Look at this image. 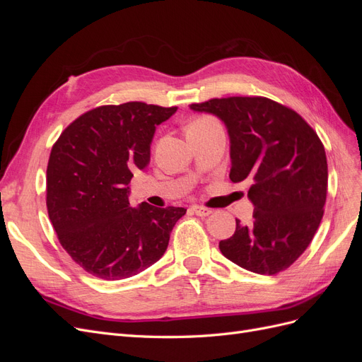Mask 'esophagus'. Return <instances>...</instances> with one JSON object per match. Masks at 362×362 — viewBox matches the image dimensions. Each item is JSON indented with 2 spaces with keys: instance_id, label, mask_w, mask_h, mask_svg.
Wrapping results in <instances>:
<instances>
[{
  "instance_id": "esophagus-1",
  "label": "esophagus",
  "mask_w": 362,
  "mask_h": 362,
  "mask_svg": "<svg viewBox=\"0 0 362 362\" xmlns=\"http://www.w3.org/2000/svg\"><path fill=\"white\" fill-rule=\"evenodd\" d=\"M192 211L196 216H201V217H206L213 213L211 208H206V206H201V205H192Z\"/></svg>"
}]
</instances>
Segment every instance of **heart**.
<instances>
[{
    "label": "heart",
    "mask_w": 362,
    "mask_h": 362,
    "mask_svg": "<svg viewBox=\"0 0 362 362\" xmlns=\"http://www.w3.org/2000/svg\"><path fill=\"white\" fill-rule=\"evenodd\" d=\"M214 120L211 117H198L194 119L193 122L190 124V127H199V125H205V124H213Z\"/></svg>",
    "instance_id": "1"
}]
</instances>
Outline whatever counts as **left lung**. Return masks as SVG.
Returning <instances> with one entry per match:
<instances>
[{
	"instance_id": "obj_1",
	"label": "left lung",
	"mask_w": 362,
	"mask_h": 362,
	"mask_svg": "<svg viewBox=\"0 0 362 362\" xmlns=\"http://www.w3.org/2000/svg\"><path fill=\"white\" fill-rule=\"evenodd\" d=\"M211 113L229 136L233 182H247L254 216L235 218L218 249L237 266L275 275L298 259L319 228L327 192V161L315 131L291 108L262 96L214 98L192 104Z\"/></svg>"
}]
</instances>
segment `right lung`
Wrapping results in <instances>:
<instances>
[{
  "label": "right lung",
  "mask_w": 362,
  "mask_h": 362,
  "mask_svg": "<svg viewBox=\"0 0 362 362\" xmlns=\"http://www.w3.org/2000/svg\"><path fill=\"white\" fill-rule=\"evenodd\" d=\"M178 107L103 105L81 115L51 149L47 208L59 242L90 275L119 281L144 272L168 249L182 206L129 205L128 184L151 160L157 125Z\"/></svg>",
  "instance_id": "right-lung-1"
}]
</instances>
